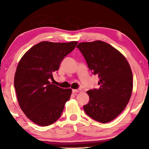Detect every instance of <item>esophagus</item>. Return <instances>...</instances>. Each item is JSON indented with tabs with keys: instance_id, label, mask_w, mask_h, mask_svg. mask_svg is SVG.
Instances as JSON below:
<instances>
[{
	"instance_id": "1",
	"label": "esophagus",
	"mask_w": 149,
	"mask_h": 149,
	"mask_svg": "<svg viewBox=\"0 0 149 149\" xmlns=\"http://www.w3.org/2000/svg\"><path fill=\"white\" fill-rule=\"evenodd\" d=\"M79 91V90H78V89H73V90H72V93H78Z\"/></svg>"
}]
</instances>
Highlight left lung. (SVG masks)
Returning a JSON list of instances; mask_svg holds the SVG:
<instances>
[{
    "label": "left lung",
    "instance_id": "obj_1",
    "mask_svg": "<svg viewBox=\"0 0 149 149\" xmlns=\"http://www.w3.org/2000/svg\"><path fill=\"white\" fill-rule=\"evenodd\" d=\"M77 47L84 55L93 74L99 75V89L89 90V102L84 109L100 123L118 116L129 102L133 90V74L125 57L102 41L83 42Z\"/></svg>",
    "mask_w": 149,
    "mask_h": 149
}]
</instances>
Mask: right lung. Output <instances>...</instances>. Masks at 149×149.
Instances as JSON below:
<instances>
[{
    "label": "right lung",
    "mask_w": 149,
    "mask_h": 149,
    "mask_svg": "<svg viewBox=\"0 0 149 149\" xmlns=\"http://www.w3.org/2000/svg\"><path fill=\"white\" fill-rule=\"evenodd\" d=\"M77 41H42L24 54L17 64L14 87L22 110L29 119L41 126L58 119L72 89H62L50 84L52 72L58 70L62 60L75 49Z\"/></svg>",
    "instance_id": "obj_1"
}]
</instances>
